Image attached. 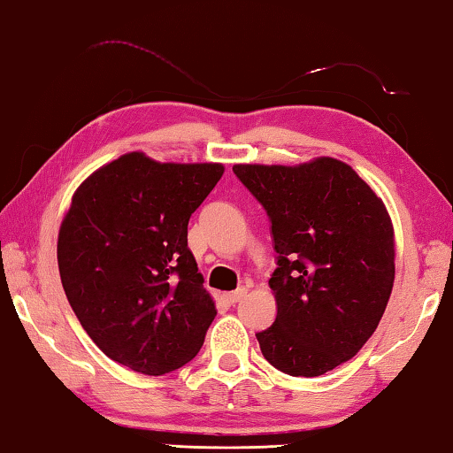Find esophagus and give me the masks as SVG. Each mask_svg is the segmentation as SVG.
<instances>
[{"label": "esophagus", "instance_id": "34e87169", "mask_svg": "<svg viewBox=\"0 0 453 453\" xmlns=\"http://www.w3.org/2000/svg\"><path fill=\"white\" fill-rule=\"evenodd\" d=\"M245 294H248V289H245V288H240V289H235V291H229V294H226V302L237 303L240 300H243Z\"/></svg>", "mask_w": 453, "mask_h": 453}]
</instances>
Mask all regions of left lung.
Returning <instances> with one entry per match:
<instances>
[{
	"mask_svg": "<svg viewBox=\"0 0 453 453\" xmlns=\"http://www.w3.org/2000/svg\"><path fill=\"white\" fill-rule=\"evenodd\" d=\"M272 219L278 303L256 334L280 372L316 378L354 357L386 311L395 278L392 218L356 170L335 157L297 165L235 164Z\"/></svg>",
	"mask_w": 453,
	"mask_h": 453,
	"instance_id": "8db88e82",
	"label": "left lung"
}]
</instances>
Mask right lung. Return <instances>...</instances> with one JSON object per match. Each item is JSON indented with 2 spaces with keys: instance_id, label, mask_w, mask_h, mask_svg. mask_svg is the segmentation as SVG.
I'll return each mask as SVG.
<instances>
[{
  "instance_id": "1",
  "label": "right lung",
  "mask_w": 453,
  "mask_h": 453,
  "mask_svg": "<svg viewBox=\"0 0 453 453\" xmlns=\"http://www.w3.org/2000/svg\"><path fill=\"white\" fill-rule=\"evenodd\" d=\"M224 170L129 151L75 189L58 235L61 286L113 362L164 375L202 349L218 310L188 248V221Z\"/></svg>"
}]
</instances>
